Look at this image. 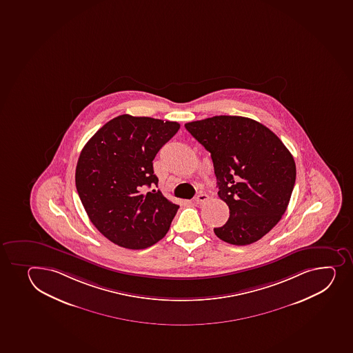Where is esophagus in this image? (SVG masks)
<instances>
[{"instance_id": "34e87169", "label": "esophagus", "mask_w": 353, "mask_h": 353, "mask_svg": "<svg viewBox=\"0 0 353 353\" xmlns=\"http://www.w3.org/2000/svg\"><path fill=\"white\" fill-rule=\"evenodd\" d=\"M206 200H208V196L206 193H200L198 196L194 198V203L196 204H203Z\"/></svg>"}]
</instances>
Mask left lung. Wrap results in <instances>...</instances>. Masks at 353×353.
<instances>
[{
    "label": "left lung",
    "mask_w": 353,
    "mask_h": 353,
    "mask_svg": "<svg viewBox=\"0 0 353 353\" xmlns=\"http://www.w3.org/2000/svg\"><path fill=\"white\" fill-rule=\"evenodd\" d=\"M211 153L219 196L229 208L220 240L247 245L261 240L280 221L294 188L296 169L281 140L256 120L215 116L185 124Z\"/></svg>",
    "instance_id": "8db88e82"
}]
</instances>
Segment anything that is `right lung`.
I'll list each match as a JSON object with an SVG mask.
<instances>
[{
  "instance_id": "1",
  "label": "right lung",
  "mask_w": 353,
  "mask_h": 353,
  "mask_svg": "<svg viewBox=\"0 0 353 353\" xmlns=\"http://www.w3.org/2000/svg\"><path fill=\"white\" fill-rule=\"evenodd\" d=\"M181 125L150 117L121 114L84 145L75 183L92 225L119 247L139 250L162 240L179 211L157 185L153 160Z\"/></svg>"
}]
</instances>
